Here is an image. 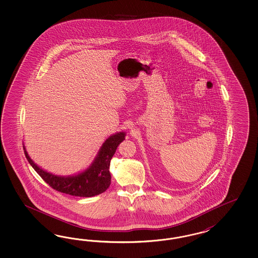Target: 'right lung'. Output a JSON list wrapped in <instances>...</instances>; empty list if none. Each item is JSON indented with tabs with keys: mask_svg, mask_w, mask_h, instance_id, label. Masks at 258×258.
I'll list each match as a JSON object with an SVG mask.
<instances>
[{
	"mask_svg": "<svg viewBox=\"0 0 258 258\" xmlns=\"http://www.w3.org/2000/svg\"><path fill=\"white\" fill-rule=\"evenodd\" d=\"M125 133H119L109 137L103 144L92 165L85 171L72 177L55 176L44 171L34 164L25 149L24 154L32 167L53 189L68 195L89 198L99 195L109 188L111 179L109 173L110 160L114 155L118 145L125 140Z\"/></svg>",
	"mask_w": 258,
	"mask_h": 258,
	"instance_id": "add662e5",
	"label": "right lung"
}]
</instances>
